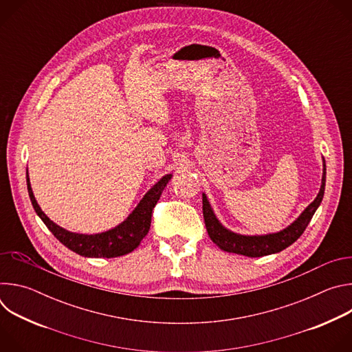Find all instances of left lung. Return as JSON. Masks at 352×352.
<instances>
[{"label": "left lung", "instance_id": "1", "mask_svg": "<svg viewBox=\"0 0 352 352\" xmlns=\"http://www.w3.org/2000/svg\"><path fill=\"white\" fill-rule=\"evenodd\" d=\"M324 185H326V163L323 159L322 185L314 202L287 228L278 232H272L266 235H242L226 228L216 217L208 200V196L204 193L202 195L204 217H205L208 234L210 239L221 250H226V252L238 254L249 258H261V256H267L272 254L281 252L283 249L288 248L291 243H294L300 235H302V232L308 227L311 219L314 217L315 212L322 204V199L324 195Z\"/></svg>", "mask_w": 352, "mask_h": 352}]
</instances>
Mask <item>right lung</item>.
Instances as JSON below:
<instances>
[{
    "label": "right lung",
    "mask_w": 352,
    "mask_h": 352,
    "mask_svg": "<svg viewBox=\"0 0 352 352\" xmlns=\"http://www.w3.org/2000/svg\"><path fill=\"white\" fill-rule=\"evenodd\" d=\"M171 177V174L164 175L156 185L150 188L147 193L142 197L135 210L121 224L109 231L91 235L71 232L50 220L36 202L28 173L26 182L33 209L47 226V228L53 232V235L63 245L85 258H117L132 252L133 249L139 246L140 241L147 235L150 223H152V212Z\"/></svg>",
    "instance_id": "1"
}]
</instances>
